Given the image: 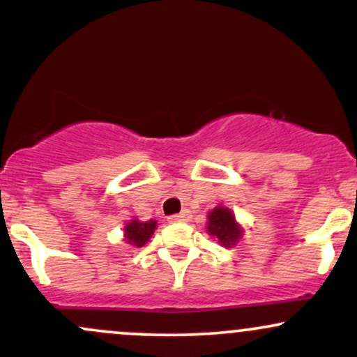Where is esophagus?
Returning <instances> with one entry per match:
<instances>
[{
  "mask_svg": "<svg viewBox=\"0 0 357 357\" xmlns=\"http://www.w3.org/2000/svg\"><path fill=\"white\" fill-rule=\"evenodd\" d=\"M167 220H169L171 223H178V221H190L191 220V213L188 211V210H184V211L179 213V215L169 216V218H167Z\"/></svg>",
  "mask_w": 357,
  "mask_h": 357,
  "instance_id": "34e87169",
  "label": "esophagus"
}]
</instances>
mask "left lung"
Instances as JSON below:
<instances>
[{
  "label": "left lung",
  "instance_id": "obj_1",
  "mask_svg": "<svg viewBox=\"0 0 357 357\" xmlns=\"http://www.w3.org/2000/svg\"><path fill=\"white\" fill-rule=\"evenodd\" d=\"M208 223H206V231L208 235L213 236L215 240H218L220 245L223 247H235L236 243L243 236V227L236 221L235 213L227 206H216L208 213Z\"/></svg>",
  "mask_w": 357,
  "mask_h": 357
}]
</instances>
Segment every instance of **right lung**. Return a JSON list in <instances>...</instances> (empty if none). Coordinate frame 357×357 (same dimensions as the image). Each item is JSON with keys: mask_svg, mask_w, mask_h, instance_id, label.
<instances>
[{"mask_svg": "<svg viewBox=\"0 0 357 357\" xmlns=\"http://www.w3.org/2000/svg\"><path fill=\"white\" fill-rule=\"evenodd\" d=\"M155 228H158V221L155 220H130L124 227V241L134 248L144 247L147 241L151 240V236H153Z\"/></svg>", "mask_w": 357, "mask_h": 357, "instance_id": "obj_1", "label": "right lung"}]
</instances>
